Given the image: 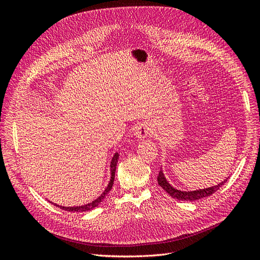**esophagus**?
<instances>
[{
    "mask_svg": "<svg viewBox=\"0 0 260 260\" xmlns=\"http://www.w3.org/2000/svg\"><path fill=\"white\" fill-rule=\"evenodd\" d=\"M151 131H152L151 128H149L146 123H140L136 129L135 135L138 139L143 140L149 135V133H151Z\"/></svg>",
    "mask_w": 260,
    "mask_h": 260,
    "instance_id": "34e87169",
    "label": "esophagus"
}]
</instances>
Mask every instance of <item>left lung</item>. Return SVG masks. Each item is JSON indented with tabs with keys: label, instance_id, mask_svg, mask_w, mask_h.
<instances>
[{
	"label": "left lung",
	"instance_id": "1",
	"mask_svg": "<svg viewBox=\"0 0 260 260\" xmlns=\"http://www.w3.org/2000/svg\"><path fill=\"white\" fill-rule=\"evenodd\" d=\"M157 181H158V184L166 191L170 196H172L174 199L180 200V201H196V200H201L204 198H207V196H210L212 193H215L216 191H218L220 187H221L225 182L226 179L222 182H220L218 185H214L210 187H206V188H202V190H196V191H180L177 190L172 185L169 184L168 181L165 178L162 170L159 171L158 177H157Z\"/></svg>",
	"mask_w": 260,
	"mask_h": 260
}]
</instances>
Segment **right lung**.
Wrapping results in <instances>:
<instances>
[{"label": "right lung", "instance_id": "1", "mask_svg": "<svg viewBox=\"0 0 260 260\" xmlns=\"http://www.w3.org/2000/svg\"><path fill=\"white\" fill-rule=\"evenodd\" d=\"M118 157H119V154L118 153H115V155H114V157L112 158V162H111V180H109V183H108V185L106 186V188H105V191L101 194V196H99V198L95 200V201H93L92 203H89V204H85V205H82V206H75V207H65V206H59V205H56V204H54L55 206H57V207H59V208H61V209H64V210H67V211H88V210H91V209H93V208H95V207H98L100 204L102 203V201H103L104 199H105V196L107 195V193L111 191V188L113 187V184H114V180H115V171H116V166H117V161H118ZM52 203V202H51Z\"/></svg>", "mask_w": 260, "mask_h": 260}]
</instances>
